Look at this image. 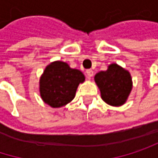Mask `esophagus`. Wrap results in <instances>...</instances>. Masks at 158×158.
Listing matches in <instances>:
<instances>
[{
    "mask_svg": "<svg viewBox=\"0 0 158 158\" xmlns=\"http://www.w3.org/2000/svg\"><path fill=\"white\" fill-rule=\"evenodd\" d=\"M86 74H87V78L88 79H90L93 76V71L91 69H87L86 70Z\"/></svg>",
    "mask_w": 158,
    "mask_h": 158,
    "instance_id": "34e87169",
    "label": "esophagus"
}]
</instances>
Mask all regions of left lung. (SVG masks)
<instances>
[{
    "label": "left lung",
    "instance_id": "8db88e82",
    "mask_svg": "<svg viewBox=\"0 0 158 158\" xmlns=\"http://www.w3.org/2000/svg\"><path fill=\"white\" fill-rule=\"evenodd\" d=\"M102 99L110 106L123 105L133 89V80L128 70L112 63L107 70L98 72L94 77Z\"/></svg>",
    "mask_w": 158,
    "mask_h": 158
}]
</instances>
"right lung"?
<instances>
[{"label":"right lung","mask_w":158,"mask_h":158,"mask_svg":"<svg viewBox=\"0 0 158 158\" xmlns=\"http://www.w3.org/2000/svg\"><path fill=\"white\" fill-rule=\"evenodd\" d=\"M85 81L84 74L63 61L48 65L39 79V92L45 103L52 108H60L69 103L76 95L80 83Z\"/></svg>","instance_id":"right-lung-1"}]
</instances>
